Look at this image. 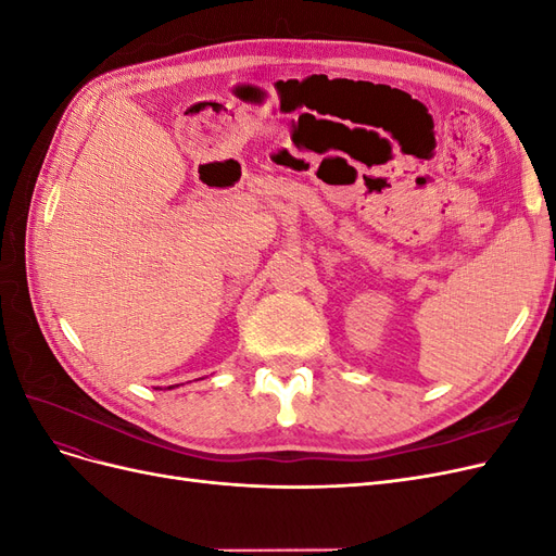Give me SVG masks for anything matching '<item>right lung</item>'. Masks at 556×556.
<instances>
[{
	"label": "right lung",
	"mask_w": 556,
	"mask_h": 556,
	"mask_svg": "<svg viewBox=\"0 0 556 556\" xmlns=\"http://www.w3.org/2000/svg\"><path fill=\"white\" fill-rule=\"evenodd\" d=\"M172 387H174V384H172ZM172 387H169V390H172Z\"/></svg>",
	"instance_id": "obj_1"
}]
</instances>
